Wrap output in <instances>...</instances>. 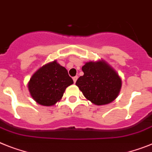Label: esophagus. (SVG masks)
Returning <instances> with one entry per match:
<instances>
[{"label": "esophagus", "mask_w": 152, "mask_h": 152, "mask_svg": "<svg viewBox=\"0 0 152 152\" xmlns=\"http://www.w3.org/2000/svg\"><path fill=\"white\" fill-rule=\"evenodd\" d=\"M77 79H78V76H74V77L72 78V80H73V82H74V83H76V80H77Z\"/></svg>", "instance_id": "esophagus-1"}]
</instances>
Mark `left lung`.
<instances>
[{
    "instance_id": "obj_1",
    "label": "left lung",
    "mask_w": 152,
    "mask_h": 152,
    "mask_svg": "<svg viewBox=\"0 0 152 152\" xmlns=\"http://www.w3.org/2000/svg\"><path fill=\"white\" fill-rule=\"evenodd\" d=\"M83 76L76 85L86 98L97 105L114 101L122 87V80L113 67L104 60L88 62L82 67Z\"/></svg>"
}]
</instances>
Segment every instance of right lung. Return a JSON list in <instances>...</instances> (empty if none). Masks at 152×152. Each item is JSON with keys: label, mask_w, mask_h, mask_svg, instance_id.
Returning a JSON list of instances; mask_svg holds the SVG:
<instances>
[{"label": "right lung", "mask_w": 152, "mask_h": 152, "mask_svg": "<svg viewBox=\"0 0 152 152\" xmlns=\"http://www.w3.org/2000/svg\"><path fill=\"white\" fill-rule=\"evenodd\" d=\"M72 83L66 69L54 60L34 73L28 83V89L38 104L50 106L61 99L66 87Z\"/></svg>", "instance_id": "right-lung-1"}]
</instances>
